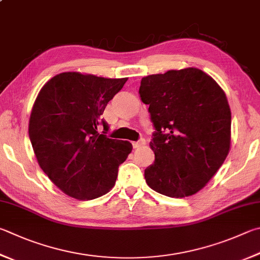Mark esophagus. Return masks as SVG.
Masks as SVG:
<instances>
[{
    "mask_svg": "<svg viewBox=\"0 0 260 260\" xmlns=\"http://www.w3.org/2000/svg\"><path fill=\"white\" fill-rule=\"evenodd\" d=\"M143 144H145V140L141 138L139 141H136V142H133V148L134 149H138V148H140L141 145H143Z\"/></svg>",
    "mask_w": 260,
    "mask_h": 260,
    "instance_id": "1",
    "label": "esophagus"
}]
</instances>
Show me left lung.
Segmentation results:
<instances>
[{"label": "left lung", "mask_w": 260, "mask_h": 260, "mask_svg": "<svg viewBox=\"0 0 260 260\" xmlns=\"http://www.w3.org/2000/svg\"><path fill=\"white\" fill-rule=\"evenodd\" d=\"M139 93L154 128V162L144 171L146 184L171 198L194 194L230 151L231 110L224 91L202 70L186 68L142 78Z\"/></svg>", "instance_id": "left-lung-1"}]
</instances>
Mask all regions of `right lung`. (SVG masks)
<instances>
[{"mask_svg":"<svg viewBox=\"0 0 260 260\" xmlns=\"http://www.w3.org/2000/svg\"><path fill=\"white\" fill-rule=\"evenodd\" d=\"M126 81L62 73L37 95L28 128L30 142L41 168L66 194L92 200L114 187L132 144L108 138L109 125L101 115Z\"/></svg>","mask_w":260,"mask_h":260,"instance_id":"1","label":"right lung"}]
</instances>
